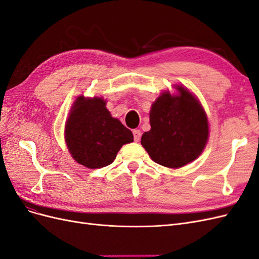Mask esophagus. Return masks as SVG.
<instances>
[{
    "mask_svg": "<svg viewBox=\"0 0 259 259\" xmlns=\"http://www.w3.org/2000/svg\"><path fill=\"white\" fill-rule=\"evenodd\" d=\"M133 134H134L135 142H139L140 137H142V133H140V131L139 130H134V131H133Z\"/></svg>",
    "mask_w": 259,
    "mask_h": 259,
    "instance_id": "esophagus-1",
    "label": "esophagus"
}]
</instances>
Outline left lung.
<instances>
[{
  "instance_id": "obj_1",
  "label": "left lung",
  "mask_w": 259,
  "mask_h": 259,
  "mask_svg": "<svg viewBox=\"0 0 259 259\" xmlns=\"http://www.w3.org/2000/svg\"><path fill=\"white\" fill-rule=\"evenodd\" d=\"M174 89L176 94L164 91L151 105V128L140 140L150 158L168 168L197 160L209 134L207 115L199 99L183 85Z\"/></svg>"
}]
</instances>
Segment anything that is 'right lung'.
<instances>
[{"label":"right lung","instance_id":"right-lung-1","mask_svg":"<svg viewBox=\"0 0 259 259\" xmlns=\"http://www.w3.org/2000/svg\"><path fill=\"white\" fill-rule=\"evenodd\" d=\"M103 97L79 96L65 125V140L74 161L88 168L111 164L123 145L134 140L133 133L115 119Z\"/></svg>","mask_w":259,"mask_h":259}]
</instances>
